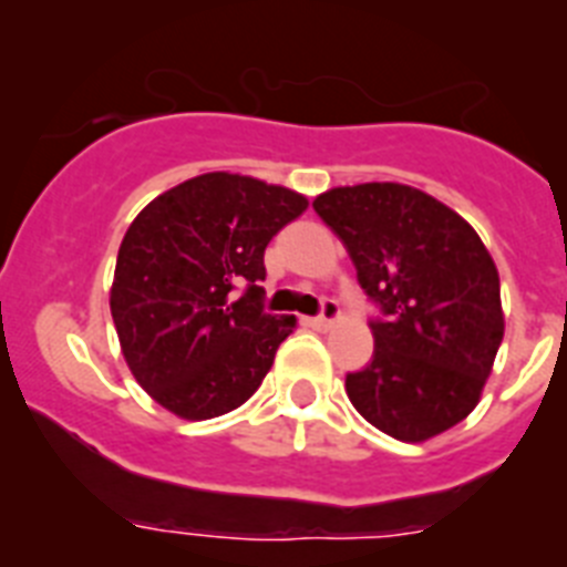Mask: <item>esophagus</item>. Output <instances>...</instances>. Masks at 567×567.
<instances>
[{
  "instance_id": "34e87169",
  "label": "esophagus",
  "mask_w": 567,
  "mask_h": 567,
  "mask_svg": "<svg viewBox=\"0 0 567 567\" xmlns=\"http://www.w3.org/2000/svg\"><path fill=\"white\" fill-rule=\"evenodd\" d=\"M337 319H339L337 302H331V299H324L322 313H319V317H313V319H308V322H311L313 328H319V331H324V328H331V324L337 322Z\"/></svg>"
}]
</instances>
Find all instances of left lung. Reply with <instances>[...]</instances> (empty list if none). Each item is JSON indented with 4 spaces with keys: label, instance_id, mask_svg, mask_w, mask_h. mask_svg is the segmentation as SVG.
<instances>
[{
    "label": "left lung",
    "instance_id": "8db88e82",
    "mask_svg": "<svg viewBox=\"0 0 567 567\" xmlns=\"http://www.w3.org/2000/svg\"><path fill=\"white\" fill-rule=\"evenodd\" d=\"M313 210L385 313L371 322L368 368L344 379L348 400L393 440L440 436L480 405L505 337L488 248L456 210L400 182L331 188Z\"/></svg>",
    "mask_w": 567,
    "mask_h": 567
}]
</instances>
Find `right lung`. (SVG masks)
<instances>
[{
    "label": "right lung",
    "instance_id": "1",
    "mask_svg": "<svg viewBox=\"0 0 567 567\" xmlns=\"http://www.w3.org/2000/svg\"><path fill=\"white\" fill-rule=\"evenodd\" d=\"M305 208L297 190L214 171L159 194L131 223L111 317L127 368L165 411L214 420L262 385L297 317L265 313L256 282L268 243Z\"/></svg>",
    "mask_w": 567,
    "mask_h": 567
}]
</instances>
